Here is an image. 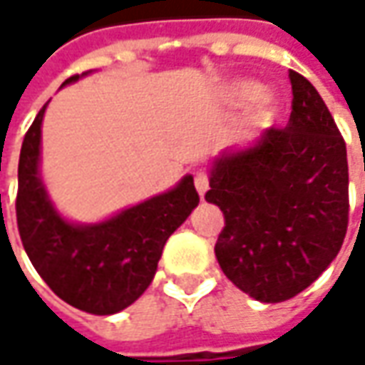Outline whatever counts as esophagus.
Wrapping results in <instances>:
<instances>
[{
    "mask_svg": "<svg viewBox=\"0 0 365 365\" xmlns=\"http://www.w3.org/2000/svg\"><path fill=\"white\" fill-rule=\"evenodd\" d=\"M193 183H195V190H197V193H200V197H203L205 192H207V187H210L207 175H205L203 172H197L195 173V178H193Z\"/></svg>",
    "mask_w": 365,
    "mask_h": 365,
    "instance_id": "1",
    "label": "esophagus"
}]
</instances>
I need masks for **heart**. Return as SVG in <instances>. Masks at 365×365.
Instances as JSON below:
<instances>
[{
  "instance_id": "1",
  "label": "heart",
  "mask_w": 365,
  "mask_h": 365,
  "mask_svg": "<svg viewBox=\"0 0 365 365\" xmlns=\"http://www.w3.org/2000/svg\"><path fill=\"white\" fill-rule=\"evenodd\" d=\"M259 93H262V88L257 83H254V81H245V79L234 81L227 88V98L232 99L234 103H247L252 99L259 98ZM269 106H272V99L267 98L262 99V103H259L262 110H267Z\"/></svg>"
}]
</instances>
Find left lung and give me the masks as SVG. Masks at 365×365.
I'll use <instances>...</instances> for the list:
<instances>
[{"instance_id":"8db88e82","label":"left lung","mask_w":365,"mask_h":365,"mask_svg":"<svg viewBox=\"0 0 365 365\" xmlns=\"http://www.w3.org/2000/svg\"><path fill=\"white\" fill-rule=\"evenodd\" d=\"M286 130H266L224 150L210 168L205 202L224 212L215 257L247 296L277 304L312 286L334 262L348 230L346 141L324 99L289 71Z\"/></svg>"}]
</instances>
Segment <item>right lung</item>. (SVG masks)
I'll list each match as a JSON object with an SVG mask.
<instances>
[{
  "label": "right lung",
  "mask_w": 365,
  "mask_h": 365,
  "mask_svg": "<svg viewBox=\"0 0 365 365\" xmlns=\"http://www.w3.org/2000/svg\"><path fill=\"white\" fill-rule=\"evenodd\" d=\"M88 73L91 71L66 79L63 86ZM47 103L27 130L19 153L16 214L21 244L56 296L88 314L111 316L148 289L168 237L187 220L200 195L187 173L170 192L125 207L103 222L66 220L49 200L39 172Z\"/></svg>",
  "instance_id": "obj_1"
}]
</instances>
